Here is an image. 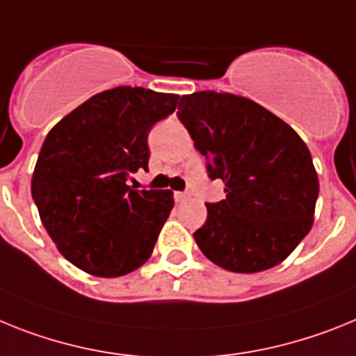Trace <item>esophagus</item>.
<instances>
[{
	"instance_id": "obj_1",
	"label": "esophagus",
	"mask_w": 356,
	"mask_h": 356,
	"mask_svg": "<svg viewBox=\"0 0 356 356\" xmlns=\"http://www.w3.org/2000/svg\"><path fill=\"white\" fill-rule=\"evenodd\" d=\"M174 199L175 202H184V200L188 199V193H184V191H175Z\"/></svg>"
}]
</instances>
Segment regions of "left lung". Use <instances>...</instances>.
<instances>
[{"label":"left lung","instance_id":"8db88e82","mask_svg":"<svg viewBox=\"0 0 356 356\" xmlns=\"http://www.w3.org/2000/svg\"><path fill=\"white\" fill-rule=\"evenodd\" d=\"M177 116L206 157L225 199L206 204L193 233L213 264L259 272L281 264L314 224L319 179L310 150L292 127L249 98L229 92L184 95Z\"/></svg>","mask_w":356,"mask_h":356}]
</instances>
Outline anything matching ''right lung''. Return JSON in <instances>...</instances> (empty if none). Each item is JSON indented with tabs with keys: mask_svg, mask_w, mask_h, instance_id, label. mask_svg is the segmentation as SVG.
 I'll list each match as a JSON object with an SVG mask.
<instances>
[{
	"mask_svg": "<svg viewBox=\"0 0 356 356\" xmlns=\"http://www.w3.org/2000/svg\"><path fill=\"white\" fill-rule=\"evenodd\" d=\"M177 100L122 86L91 97L48 132L32 197L49 238L75 267L118 277L150 258L174 193L134 190L127 179L148 168V132Z\"/></svg>",
	"mask_w": 356,
	"mask_h": 356,
	"instance_id": "1",
	"label": "right lung"
}]
</instances>
